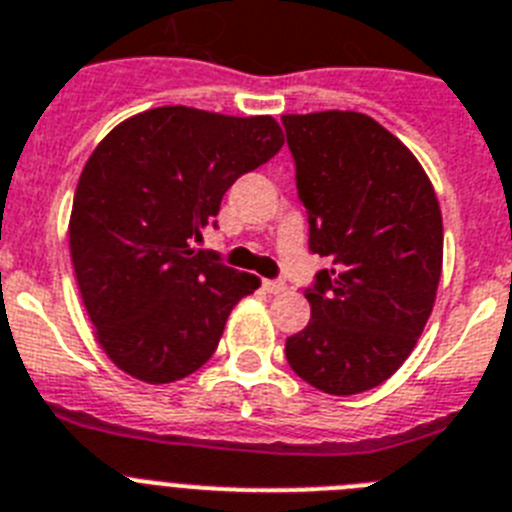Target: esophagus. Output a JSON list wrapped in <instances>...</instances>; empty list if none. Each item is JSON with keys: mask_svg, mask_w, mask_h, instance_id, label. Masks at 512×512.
I'll list each match as a JSON object with an SVG mask.
<instances>
[{"mask_svg": "<svg viewBox=\"0 0 512 512\" xmlns=\"http://www.w3.org/2000/svg\"><path fill=\"white\" fill-rule=\"evenodd\" d=\"M263 289L268 291V294H283V291H286V283H283V281H263Z\"/></svg>", "mask_w": 512, "mask_h": 512, "instance_id": "1", "label": "esophagus"}]
</instances>
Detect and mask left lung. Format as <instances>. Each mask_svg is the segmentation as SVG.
Returning a JSON list of instances; mask_svg holds the SVG:
<instances>
[{"label":"left lung","instance_id":"left-lung-1","mask_svg":"<svg viewBox=\"0 0 512 512\" xmlns=\"http://www.w3.org/2000/svg\"><path fill=\"white\" fill-rule=\"evenodd\" d=\"M309 249L312 317L286 338L296 375L330 395L377 388L414 351L442 273V216L422 163L356 111L286 114Z\"/></svg>","mask_w":512,"mask_h":512}]
</instances>
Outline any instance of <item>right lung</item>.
Wrapping results in <instances>:
<instances>
[{
  "label": "right lung",
  "mask_w": 512,
  "mask_h": 512,
  "mask_svg": "<svg viewBox=\"0 0 512 512\" xmlns=\"http://www.w3.org/2000/svg\"><path fill=\"white\" fill-rule=\"evenodd\" d=\"M283 145L273 117L161 106L90 153L75 190L70 252L101 349L122 372L182 380L208 362L234 304L260 278L195 249L221 200Z\"/></svg>",
  "instance_id": "obj_1"
}]
</instances>
